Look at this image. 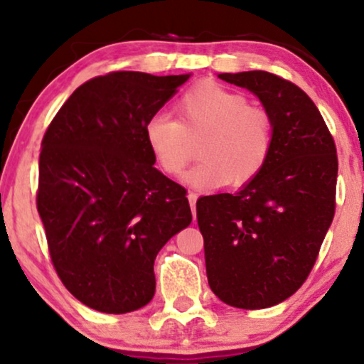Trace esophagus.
Here are the masks:
<instances>
[{
    "mask_svg": "<svg viewBox=\"0 0 364 364\" xmlns=\"http://www.w3.org/2000/svg\"><path fill=\"white\" fill-rule=\"evenodd\" d=\"M196 198H198V195L193 193V191H190V193H188V200H190V207H191V214H193V219L196 217Z\"/></svg>",
    "mask_w": 364,
    "mask_h": 364,
    "instance_id": "obj_1",
    "label": "esophagus"
}]
</instances>
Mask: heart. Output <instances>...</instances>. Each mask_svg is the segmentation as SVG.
Listing matches in <instances>:
<instances>
[{"label":"heart","instance_id":"heart-1","mask_svg":"<svg viewBox=\"0 0 364 364\" xmlns=\"http://www.w3.org/2000/svg\"><path fill=\"white\" fill-rule=\"evenodd\" d=\"M176 121L154 116L145 124V141L169 176L185 173L200 145L202 162L186 174L198 188H241L252 183L269 161L274 121L240 92L215 82H200L174 104Z\"/></svg>","mask_w":364,"mask_h":364}]
</instances>
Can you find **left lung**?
<instances>
[{
    "instance_id": "8db88e82",
    "label": "left lung",
    "mask_w": 364,
    "mask_h": 364,
    "mask_svg": "<svg viewBox=\"0 0 364 364\" xmlns=\"http://www.w3.org/2000/svg\"><path fill=\"white\" fill-rule=\"evenodd\" d=\"M217 77L253 92L274 121L262 173L235 195L196 202L208 286L229 306L260 310L294 294L315 265L336 212L337 150L292 82L262 70Z\"/></svg>"
}]
</instances>
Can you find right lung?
<instances>
[{
    "mask_svg": "<svg viewBox=\"0 0 364 364\" xmlns=\"http://www.w3.org/2000/svg\"><path fill=\"white\" fill-rule=\"evenodd\" d=\"M188 78L95 77L46 129L37 210L61 282L92 310L145 306L156 292L157 253L191 223L186 190L154 168L144 133Z\"/></svg>",
    "mask_w": 364,
    "mask_h": 364,
    "instance_id": "obj_1",
    "label": "right lung"
}]
</instances>
